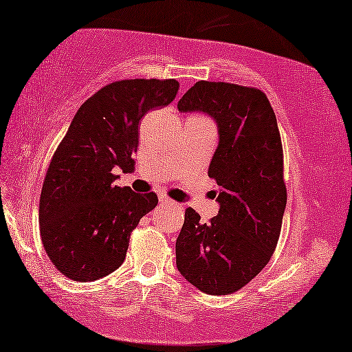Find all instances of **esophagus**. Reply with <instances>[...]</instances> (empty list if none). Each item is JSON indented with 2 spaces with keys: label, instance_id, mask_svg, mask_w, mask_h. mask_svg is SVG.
<instances>
[{
  "label": "esophagus",
  "instance_id": "1",
  "mask_svg": "<svg viewBox=\"0 0 352 352\" xmlns=\"http://www.w3.org/2000/svg\"><path fill=\"white\" fill-rule=\"evenodd\" d=\"M159 201L164 203V204H173V203H175L171 198L166 197V195H159Z\"/></svg>",
  "mask_w": 352,
  "mask_h": 352
}]
</instances>
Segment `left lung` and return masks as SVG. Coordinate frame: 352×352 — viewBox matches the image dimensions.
<instances>
[{"label":"left lung","instance_id":"left-lung-1","mask_svg":"<svg viewBox=\"0 0 352 352\" xmlns=\"http://www.w3.org/2000/svg\"><path fill=\"white\" fill-rule=\"evenodd\" d=\"M177 108L208 113L220 135L208 171L219 187L220 210L209 223L186 210L177 270L206 294L236 293L270 261L282 231L286 186L277 118L261 89L204 80Z\"/></svg>","mask_w":352,"mask_h":352}]
</instances>
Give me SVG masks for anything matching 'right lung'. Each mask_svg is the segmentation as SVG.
Listing matches in <instances>:
<instances>
[{"label": "right lung", "mask_w": 352, "mask_h": 352, "mask_svg": "<svg viewBox=\"0 0 352 352\" xmlns=\"http://www.w3.org/2000/svg\"><path fill=\"white\" fill-rule=\"evenodd\" d=\"M175 78L118 80L78 108L48 165L39 228L48 258L74 282H94L126 259L132 231L157 206L154 192L113 186L133 170L138 124L149 110L175 100Z\"/></svg>", "instance_id": "1"}]
</instances>
